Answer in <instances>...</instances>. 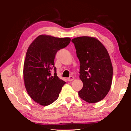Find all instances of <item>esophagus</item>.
I'll return each mask as SVG.
<instances>
[{
	"mask_svg": "<svg viewBox=\"0 0 131 131\" xmlns=\"http://www.w3.org/2000/svg\"><path fill=\"white\" fill-rule=\"evenodd\" d=\"M74 79V78L73 76H70L69 77V78L68 79V80L69 81H73V80Z\"/></svg>",
	"mask_w": 131,
	"mask_h": 131,
	"instance_id": "esophagus-1",
	"label": "esophagus"
}]
</instances>
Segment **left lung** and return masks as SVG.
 <instances>
[{"label":"left lung","mask_w":131,"mask_h":131,"mask_svg":"<svg viewBox=\"0 0 131 131\" xmlns=\"http://www.w3.org/2000/svg\"><path fill=\"white\" fill-rule=\"evenodd\" d=\"M72 41L80 63V79L83 83L79 96L88 103L98 102L107 95L112 85L113 70L109 54L95 37H78Z\"/></svg>","instance_id":"8db88e82"}]
</instances>
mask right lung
Returning <instances> with one entry per match:
<instances>
[{
	"label": "right lung",
	"instance_id": "obj_1",
	"mask_svg": "<svg viewBox=\"0 0 131 131\" xmlns=\"http://www.w3.org/2000/svg\"><path fill=\"white\" fill-rule=\"evenodd\" d=\"M70 40L41 35L28 48L24 64V84L31 98L40 105H49L56 101L66 83L57 76L54 59L58 51L66 47Z\"/></svg>",
	"mask_w": 131,
	"mask_h": 131
}]
</instances>
